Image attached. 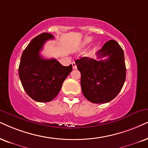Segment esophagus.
Wrapping results in <instances>:
<instances>
[{
	"label": "esophagus",
	"instance_id": "obj_1",
	"mask_svg": "<svg viewBox=\"0 0 148 148\" xmlns=\"http://www.w3.org/2000/svg\"><path fill=\"white\" fill-rule=\"evenodd\" d=\"M72 68H73V69H76L77 68V66H76V63L74 62H72Z\"/></svg>",
	"mask_w": 148,
	"mask_h": 148
}]
</instances>
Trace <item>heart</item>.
<instances>
[{
  "label": "heart",
  "mask_w": 148,
  "mask_h": 148,
  "mask_svg": "<svg viewBox=\"0 0 148 148\" xmlns=\"http://www.w3.org/2000/svg\"><path fill=\"white\" fill-rule=\"evenodd\" d=\"M91 40H92V39H91V37H87V38L85 39V41H84L83 46H87V44H89V43L91 42Z\"/></svg>",
  "instance_id": "b5f03b06"
}]
</instances>
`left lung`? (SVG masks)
I'll use <instances>...</instances> for the list:
<instances>
[{"label": "left lung", "mask_w": 148, "mask_h": 148, "mask_svg": "<svg viewBox=\"0 0 148 148\" xmlns=\"http://www.w3.org/2000/svg\"><path fill=\"white\" fill-rule=\"evenodd\" d=\"M98 59L82 57L76 61L81 74L80 85L84 96L96 104L106 103L117 96L126 76L124 54L115 40H109L97 52Z\"/></svg>", "instance_id": "8db88e82"}]
</instances>
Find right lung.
Wrapping results in <instances>:
<instances>
[{"instance_id":"right-lung-1","label":"right lung","mask_w":148,"mask_h":148,"mask_svg":"<svg viewBox=\"0 0 148 148\" xmlns=\"http://www.w3.org/2000/svg\"><path fill=\"white\" fill-rule=\"evenodd\" d=\"M54 39L43 33L33 38L22 52L18 69L24 89L33 100L48 102L61 90L63 81L72 72V64L63 66L55 59H46L40 52L46 41Z\"/></svg>"}]
</instances>
